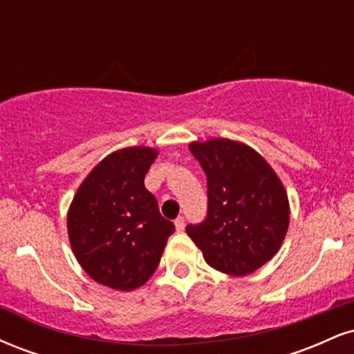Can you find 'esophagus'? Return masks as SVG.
I'll return each mask as SVG.
<instances>
[{"instance_id": "esophagus-1", "label": "esophagus", "mask_w": 354, "mask_h": 354, "mask_svg": "<svg viewBox=\"0 0 354 354\" xmlns=\"http://www.w3.org/2000/svg\"><path fill=\"white\" fill-rule=\"evenodd\" d=\"M174 226H176L178 231H183L185 230V218L183 216H178L176 219H174Z\"/></svg>"}]
</instances>
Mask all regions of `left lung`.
Masks as SVG:
<instances>
[{"label":"left lung","instance_id":"1","mask_svg":"<svg viewBox=\"0 0 354 354\" xmlns=\"http://www.w3.org/2000/svg\"><path fill=\"white\" fill-rule=\"evenodd\" d=\"M208 186V211L186 233L206 263L226 274L245 276L278 253L290 205L281 181L250 146L231 140L191 143Z\"/></svg>","mask_w":354,"mask_h":354}]
</instances>
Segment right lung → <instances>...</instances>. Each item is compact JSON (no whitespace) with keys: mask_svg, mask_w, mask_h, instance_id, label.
Masks as SVG:
<instances>
[{"mask_svg":"<svg viewBox=\"0 0 354 354\" xmlns=\"http://www.w3.org/2000/svg\"><path fill=\"white\" fill-rule=\"evenodd\" d=\"M156 154L145 146L111 153L81 183L70 206L73 253L95 281L113 290H136L148 281L174 233L145 188Z\"/></svg>","mask_w":354,"mask_h":354,"instance_id":"add662e5","label":"right lung"}]
</instances>
